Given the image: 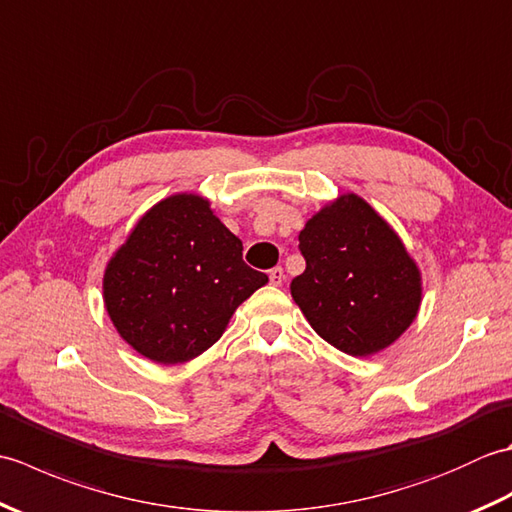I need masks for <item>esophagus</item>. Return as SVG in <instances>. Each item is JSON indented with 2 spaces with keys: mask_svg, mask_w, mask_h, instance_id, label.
Segmentation results:
<instances>
[{
  "mask_svg": "<svg viewBox=\"0 0 512 512\" xmlns=\"http://www.w3.org/2000/svg\"><path fill=\"white\" fill-rule=\"evenodd\" d=\"M268 279H270V284H273V286H281V284H284V279H286V275H284V268L277 266V268L270 270V273H268Z\"/></svg>",
  "mask_w": 512,
  "mask_h": 512,
  "instance_id": "1",
  "label": "esophagus"
}]
</instances>
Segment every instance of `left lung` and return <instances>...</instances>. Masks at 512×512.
I'll return each instance as SVG.
<instances>
[{
    "label": "left lung",
    "instance_id": "obj_1",
    "mask_svg": "<svg viewBox=\"0 0 512 512\" xmlns=\"http://www.w3.org/2000/svg\"><path fill=\"white\" fill-rule=\"evenodd\" d=\"M306 270L290 292L323 341L350 356L385 350L422 301V279L394 228L356 193L314 213L299 233Z\"/></svg>",
    "mask_w": 512,
    "mask_h": 512
}]
</instances>
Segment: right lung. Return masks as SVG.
<instances>
[{
  "mask_svg": "<svg viewBox=\"0 0 512 512\" xmlns=\"http://www.w3.org/2000/svg\"><path fill=\"white\" fill-rule=\"evenodd\" d=\"M202 195L176 193L140 217L103 275L118 334L160 365L187 363L220 339L239 303L268 277Z\"/></svg>",
  "mask_w": 512,
  "mask_h": 512,
  "instance_id": "1",
  "label": "right lung"
}]
</instances>
